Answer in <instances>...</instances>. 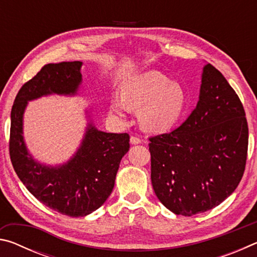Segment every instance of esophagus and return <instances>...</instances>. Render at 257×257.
<instances>
[{"instance_id": "1", "label": "esophagus", "mask_w": 257, "mask_h": 257, "mask_svg": "<svg viewBox=\"0 0 257 257\" xmlns=\"http://www.w3.org/2000/svg\"><path fill=\"white\" fill-rule=\"evenodd\" d=\"M130 143H132L133 145H137V144H141L142 143V139L138 138V137H135V136H132L130 137Z\"/></svg>"}]
</instances>
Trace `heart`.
<instances>
[{
  "instance_id": "heart-1",
  "label": "heart",
  "mask_w": 257,
  "mask_h": 257,
  "mask_svg": "<svg viewBox=\"0 0 257 257\" xmlns=\"http://www.w3.org/2000/svg\"><path fill=\"white\" fill-rule=\"evenodd\" d=\"M188 105V95L179 82L171 81L162 72L150 70L125 80L121 95H113L110 110L124 116L129 110H139V123L146 132L163 134L181 119Z\"/></svg>"
}]
</instances>
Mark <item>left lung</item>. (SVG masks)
<instances>
[{
	"instance_id": "obj_1",
	"label": "left lung",
	"mask_w": 257,
	"mask_h": 257,
	"mask_svg": "<svg viewBox=\"0 0 257 257\" xmlns=\"http://www.w3.org/2000/svg\"><path fill=\"white\" fill-rule=\"evenodd\" d=\"M150 142L159 201L178 215L206 212L233 193L245 171L248 125L242 104L222 73L206 63L195 110L180 127Z\"/></svg>"
}]
</instances>
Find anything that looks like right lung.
Here are the masks:
<instances>
[{
    "instance_id": "add662e5",
    "label": "right lung",
    "mask_w": 257,
    "mask_h": 257,
    "mask_svg": "<svg viewBox=\"0 0 257 257\" xmlns=\"http://www.w3.org/2000/svg\"><path fill=\"white\" fill-rule=\"evenodd\" d=\"M82 62L50 63L21 87L11 110L10 156L21 182L38 201L61 214L86 216L101 207L114 187L121 159L129 151V135L98 130L93 111L85 108L86 128L77 151L66 162L45 164L26 145L24 115L28 102L51 95L78 96Z\"/></svg>"
}]
</instances>
